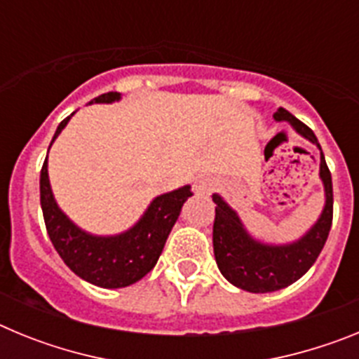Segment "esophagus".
<instances>
[{
    "label": "esophagus",
    "mask_w": 359,
    "mask_h": 359,
    "mask_svg": "<svg viewBox=\"0 0 359 359\" xmlns=\"http://www.w3.org/2000/svg\"><path fill=\"white\" fill-rule=\"evenodd\" d=\"M212 187H214V180L208 176L198 177L194 182V192L198 196H207L212 192Z\"/></svg>",
    "instance_id": "34e87169"
}]
</instances>
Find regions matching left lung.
<instances>
[{
	"instance_id": "8db88e82",
	"label": "left lung",
	"mask_w": 359,
	"mask_h": 359,
	"mask_svg": "<svg viewBox=\"0 0 359 359\" xmlns=\"http://www.w3.org/2000/svg\"><path fill=\"white\" fill-rule=\"evenodd\" d=\"M275 122H287L298 135L320 149V180L325 203L316 223L300 239L286 244H269L255 239L246 230L239 214L219 194L215 203L214 255L219 271L230 284L250 293H271L297 282L315 264L327 241L332 224V180L315 133L290 111L278 107Z\"/></svg>"
}]
</instances>
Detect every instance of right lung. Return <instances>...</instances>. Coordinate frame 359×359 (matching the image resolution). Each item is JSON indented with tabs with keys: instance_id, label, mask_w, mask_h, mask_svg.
I'll use <instances>...</instances> for the list:
<instances>
[{
	"instance_id": "obj_1",
	"label": "right lung",
	"mask_w": 359,
	"mask_h": 359,
	"mask_svg": "<svg viewBox=\"0 0 359 359\" xmlns=\"http://www.w3.org/2000/svg\"><path fill=\"white\" fill-rule=\"evenodd\" d=\"M115 100H120V93L111 91L90 104H111ZM73 115L75 113H72ZM72 116L59 123L52 144ZM39 189L44 224L53 248L73 273L106 290L131 286L156 266L167 237L180 217L183 203L192 196L190 185L165 192L152 199L144 215L129 230L116 236H95L77 226L57 205L50 187L48 154L41 169Z\"/></svg>"
}]
</instances>
